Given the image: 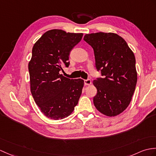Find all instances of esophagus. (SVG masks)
<instances>
[{
  "mask_svg": "<svg viewBox=\"0 0 156 156\" xmlns=\"http://www.w3.org/2000/svg\"><path fill=\"white\" fill-rule=\"evenodd\" d=\"M92 84V81L90 79H87L84 80V84L86 86H89Z\"/></svg>",
  "mask_w": 156,
  "mask_h": 156,
  "instance_id": "34e87169",
  "label": "esophagus"
}]
</instances>
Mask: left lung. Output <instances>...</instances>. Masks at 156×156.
Wrapping results in <instances>:
<instances>
[{"mask_svg": "<svg viewBox=\"0 0 156 156\" xmlns=\"http://www.w3.org/2000/svg\"><path fill=\"white\" fill-rule=\"evenodd\" d=\"M84 40L92 47L96 70L103 76L93 82L97 89L94 104L108 116L121 114L129 106L135 91L137 72L134 54L124 39L116 34H88Z\"/></svg>", "mask_w": 156, "mask_h": 156, "instance_id": "obj_1", "label": "left lung"}]
</instances>
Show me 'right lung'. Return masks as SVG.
Masks as SVG:
<instances>
[{
    "instance_id": "1",
    "label": "right lung",
    "mask_w": 156,
    "mask_h": 156,
    "mask_svg": "<svg viewBox=\"0 0 156 156\" xmlns=\"http://www.w3.org/2000/svg\"><path fill=\"white\" fill-rule=\"evenodd\" d=\"M82 36L54 29L46 32L32 48L28 64L30 91L41 112L50 119L68 117L81 96L84 80L68 78L59 72L69 66L70 53Z\"/></svg>"
}]
</instances>
